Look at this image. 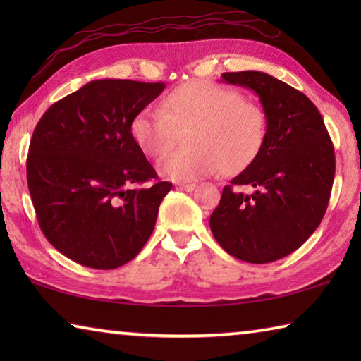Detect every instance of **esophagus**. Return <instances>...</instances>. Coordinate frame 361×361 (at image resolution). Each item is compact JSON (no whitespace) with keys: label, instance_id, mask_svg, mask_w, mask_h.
Wrapping results in <instances>:
<instances>
[{"label":"esophagus","instance_id":"obj_1","mask_svg":"<svg viewBox=\"0 0 361 361\" xmlns=\"http://www.w3.org/2000/svg\"><path fill=\"white\" fill-rule=\"evenodd\" d=\"M195 186H197L195 183H178V185H176V188L181 189V191H188V192L194 191Z\"/></svg>","mask_w":361,"mask_h":361}]
</instances>
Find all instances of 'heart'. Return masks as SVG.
<instances>
[{
  "label": "heart",
  "mask_w": 361,
  "mask_h": 361,
  "mask_svg": "<svg viewBox=\"0 0 361 361\" xmlns=\"http://www.w3.org/2000/svg\"><path fill=\"white\" fill-rule=\"evenodd\" d=\"M189 130L185 152L157 162L167 180L189 183L213 175L239 173L256 161L267 138V118L258 103L234 89L209 81H189L169 92L161 109L146 106L133 116L130 133L145 154L161 157L176 132Z\"/></svg>",
  "instance_id": "heart-1"
}]
</instances>
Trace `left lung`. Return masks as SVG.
I'll list each match as a JSON object with an SVG mask.
<instances>
[{
  "instance_id": "1",
  "label": "left lung",
  "mask_w": 361,
  "mask_h": 361,
  "mask_svg": "<svg viewBox=\"0 0 361 361\" xmlns=\"http://www.w3.org/2000/svg\"><path fill=\"white\" fill-rule=\"evenodd\" d=\"M221 78L259 97L267 138L252 166L224 186L210 228L231 256L264 264L295 252L319 228L334 180L333 143L319 109L291 85L262 71Z\"/></svg>"
}]
</instances>
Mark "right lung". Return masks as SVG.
<instances>
[{"label": "right lung", "instance_id": "add662e5", "mask_svg": "<svg viewBox=\"0 0 361 361\" xmlns=\"http://www.w3.org/2000/svg\"><path fill=\"white\" fill-rule=\"evenodd\" d=\"M164 87L95 79L54 103L35 127L30 195L42 234L66 258L108 271L148 242L172 183L156 181L130 124Z\"/></svg>", "mask_w": 361, "mask_h": 361}]
</instances>
